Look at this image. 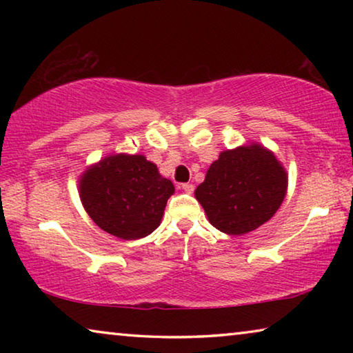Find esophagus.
Segmentation results:
<instances>
[{
	"mask_svg": "<svg viewBox=\"0 0 353 353\" xmlns=\"http://www.w3.org/2000/svg\"><path fill=\"white\" fill-rule=\"evenodd\" d=\"M181 188L185 191V193H193L194 185H193V183H182Z\"/></svg>",
	"mask_w": 353,
	"mask_h": 353,
	"instance_id": "obj_1",
	"label": "esophagus"
}]
</instances>
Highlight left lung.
<instances>
[{
	"instance_id": "left-lung-1",
	"label": "left lung",
	"mask_w": 353,
	"mask_h": 353,
	"mask_svg": "<svg viewBox=\"0 0 353 353\" xmlns=\"http://www.w3.org/2000/svg\"><path fill=\"white\" fill-rule=\"evenodd\" d=\"M288 172L260 143L225 149L194 191L208 221L227 235H243L270 221L286 196Z\"/></svg>"
}]
</instances>
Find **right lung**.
Masks as SVG:
<instances>
[{"instance_id":"1","label":"right lung","mask_w":353,"mask_h":353,"mask_svg":"<svg viewBox=\"0 0 353 353\" xmlns=\"http://www.w3.org/2000/svg\"><path fill=\"white\" fill-rule=\"evenodd\" d=\"M79 198L107 234L139 240L157 229L174 185L141 154H110L79 176Z\"/></svg>"}]
</instances>
